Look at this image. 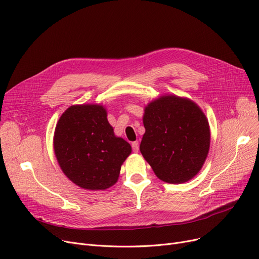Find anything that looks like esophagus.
I'll list each match as a JSON object with an SVG mask.
<instances>
[{
    "mask_svg": "<svg viewBox=\"0 0 259 259\" xmlns=\"http://www.w3.org/2000/svg\"><path fill=\"white\" fill-rule=\"evenodd\" d=\"M132 150H133V152H135V153L139 152V150H140V145H139L138 142H133V143H132Z\"/></svg>",
    "mask_w": 259,
    "mask_h": 259,
    "instance_id": "esophagus-1",
    "label": "esophagus"
}]
</instances>
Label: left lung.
<instances>
[{
	"label": "left lung",
	"instance_id": "obj_1",
	"mask_svg": "<svg viewBox=\"0 0 259 259\" xmlns=\"http://www.w3.org/2000/svg\"><path fill=\"white\" fill-rule=\"evenodd\" d=\"M140 150L159 180L182 184L201 169L210 148L209 122L192 101L164 95L145 108Z\"/></svg>",
	"mask_w": 259,
	"mask_h": 259
}]
</instances>
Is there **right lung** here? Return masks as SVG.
I'll use <instances>...</instances> for the list:
<instances>
[{
    "mask_svg": "<svg viewBox=\"0 0 259 259\" xmlns=\"http://www.w3.org/2000/svg\"><path fill=\"white\" fill-rule=\"evenodd\" d=\"M53 148L64 174L76 186L105 190L118 179L131 146L116 138L102 105L71 106L60 117Z\"/></svg>",
    "mask_w": 259,
    "mask_h": 259,
    "instance_id": "add662e5",
    "label": "right lung"
}]
</instances>
